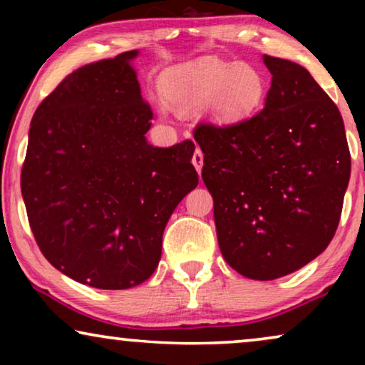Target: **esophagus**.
I'll list each match as a JSON object with an SVG mask.
<instances>
[{"label":"esophagus","mask_w":365,"mask_h":365,"mask_svg":"<svg viewBox=\"0 0 365 365\" xmlns=\"http://www.w3.org/2000/svg\"><path fill=\"white\" fill-rule=\"evenodd\" d=\"M192 164H194V168H196V171L201 174V169H202V163H204V156H202V151L199 148H196V151H194V154H192Z\"/></svg>","instance_id":"obj_1"}]
</instances>
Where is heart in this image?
I'll use <instances>...</instances> for the list:
<instances>
[{"label":"heart","mask_w":365,"mask_h":365,"mask_svg":"<svg viewBox=\"0 0 365 365\" xmlns=\"http://www.w3.org/2000/svg\"><path fill=\"white\" fill-rule=\"evenodd\" d=\"M164 96L178 109L191 111L209 104L216 123H242L262 108L267 83L247 64H222L212 59L171 69L161 79Z\"/></svg>","instance_id":"b5f03b06"}]
</instances>
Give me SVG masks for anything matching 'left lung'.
Returning <instances> with one entry per match:
<instances>
[{
	"instance_id": "obj_1",
	"label": "left lung",
	"mask_w": 365,
	"mask_h": 365,
	"mask_svg": "<svg viewBox=\"0 0 365 365\" xmlns=\"http://www.w3.org/2000/svg\"><path fill=\"white\" fill-rule=\"evenodd\" d=\"M272 74L264 109L251 119L201 123L202 181L214 201L222 257L241 276H287L332 241L351 178L341 113L311 73L264 54Z\"/></svg>"
}]
</instances>
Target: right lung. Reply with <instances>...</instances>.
<instances>
[{
  "label": "right lung",
  "mask_w": 365,
  "mask_h": 365,
  "mask_svg": "<svg viewBox=\"0 0 365 365\" xmlns=\"http://www.w3.org/2000/svg\"><path fill=\"white\" fill-rule=\"evenodd\" d=\"M136 56L68 74L34 113L21 169L43 256L76 282L113 291L151 277L169 217L199 182L192 141L148 143L153 111L131 66Z\"/></svg>",
  "instance_id": "obj_1"
}]
</instances>
